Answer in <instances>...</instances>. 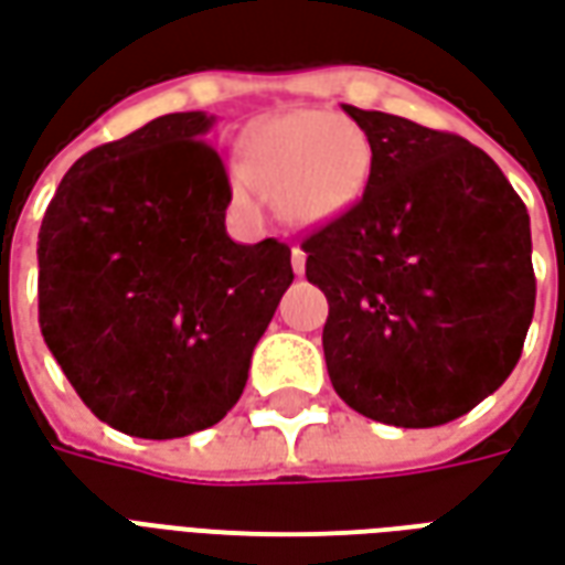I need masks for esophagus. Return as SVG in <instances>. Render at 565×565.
<instances>
[{"label":"esophagus","mask_w":565,"mask_h":565,"mask_svg":"<svg viewBox=\"0 0 565 565\" xmlns=\"http://www.w3.org/2000/svg\"><path fill=\"white\" fill-rule=\"evenodd\" d=\"M290 263H294L296 275H302V271H306V250H302V247H294V250H290Z\"/></svg>","instance_id":"34e87169"}]
</instances>
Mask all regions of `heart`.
I'll list each match as a JSON object with an SVG mask.
<instances>
[{
    "instance_id": "b5f03b06",
    "label": "heart",
    "mask_w": 565,
    "mask_h": 565,
    "mask_svg": "<svg viewBox=\"0 0 565 565\" xmlns=\"http://www.w3.org/2000/svg\"><path fill=\"white\" fill-rule=\"evenodd\" d=\"M372 178V141L348 117L287 111L242 139L235 196L254 205V183L294 226H323L356 209Z\"/></svg>"
}]
</instances>
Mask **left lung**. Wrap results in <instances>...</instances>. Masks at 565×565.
I'll use <instances>...</instances> for the list:
<instances>
[{"mask_svg":"<svg viewBox=\"0 0 565 565\" xmlns=\"http://www.w3.org/2000/svg\"><path fill=\"white\" fill-rule=\"evenodd\" d=\"M372 141L363 199L302 242L335 393L379 424L472 412L518 366L535 308L530 214L484 150L344 105Z\"/></svg>","mask_w":565,"mask_h":565,"instance_id":"obj_1","label":"left lung"}]
</instances>
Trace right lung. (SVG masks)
I'll return each mask as SVG.
<instances>
[{"mask_svg":"<svg viewBox=\"0 0 565 565\" xmlns=\"http://www.w3.org/2000/svg\"><path fill=\"white\" fill-rule=\"evenodd\" d=\"M178 111L84 153L39 233V323L93 415L127 436L181 438L221 420L284 290L290 247L226 235L230 178Z\"/></svg>","mask_w":565,"mask_h":565,"instance_id":"add662e5","label":"right lung"}]
</instances>
